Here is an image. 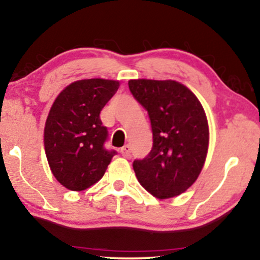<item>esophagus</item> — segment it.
Returning a JSON list of instances; mask_svg holds the SVG:
<instances>
[{"label":"esophagus","mask_w":260,"mask_h":260,"mask_svg":"<svg viewBox=\"0 0 260 260\" xmlns=\"http://www.w3.org/2000/svg\"><path fill=\"white\" fill-rule=\"evenodd\" d=\"M130 152H131V147H130L129 144H125L123 148H120V154H122L124 157L129 158L130 156H131Z\"/></svg>","instance_id":"obj_1"}]
</instances>
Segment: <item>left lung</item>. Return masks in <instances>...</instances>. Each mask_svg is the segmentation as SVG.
Wrapping results in <instances>:
<instances>
[{
  "mask_svg": "<svg viewBox=\"0 0 260 260\" xmlns=\"http://www.w3.org/2000/svg\"><path fill=\"white\" fill-rule=\"evenodd\" d=\"M135 99L148 111L152 148L133 163L138 181L157 199L177 197L200 175L208 150L205 110L193 92L175 80H129Z\"/></svg>",
  "mask_w": 260,
  "mask_h": 260,
  "instance_id": "1",
  "label": "left lung"
}]
</instances>
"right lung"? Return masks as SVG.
Here are the masks:
<instances>
[{"label": "right lung", "instance_id": "1", "mask_svg": "<svg viewBox=\"0 0 260 260\" xmlns=\"http://www.w3.org/2000/svg\"><path fill=\"white\" fill-rule=\"evenodd\" d=\"M119 81L84 79L60 92L45 124V151L53 175L63 187L80 191L98 182L116 155L105 149L108 129L101 111Z\"/></svg>", "mask_w": 260, "mask_h": 260}]
</instances>
